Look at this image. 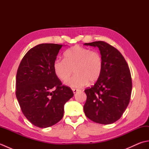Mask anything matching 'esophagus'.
<instances>
[{
	"label": "esophagus",
	"instance_id": "1",
	"mask_svg": "<svg viewBox=\"0 0 149 149\" xmlns=\"http://www.w3.org/2000/svg\"><path fill=\"white\" fill-rule=\"evenodd\" d=\"M72 91H73V92H74V93H75L77 92L79 90H77V89H72Z\"/></svg>",
	"mask_w": 149,
	"mask_h": 149
}]
</instances>
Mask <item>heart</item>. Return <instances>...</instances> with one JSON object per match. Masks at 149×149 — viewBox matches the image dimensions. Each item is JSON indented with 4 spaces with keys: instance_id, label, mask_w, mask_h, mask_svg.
<instances>
[{
    "instance_id": "b5f03b06",
    "label": "heart",
    "mask_w": 149,
    "mask_h": 149,
    "mask_svg": "<svg viewBox=\"0 0 149 149\" xmlns=\"http://www.w3.org/2000/svg\"><path fill=\"white\" fill-rule=\"evenodd\" d=\"M64 59H57L54 63V70L60 80L66 81L73 72L75 75L65 82L68 86L81 88L88 82L99 79L103 68L100 54L95 50L75 45L66 50Z\"/></svg>"
}]
</instances>
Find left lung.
<instances>
[{
	"mask_svg": "<svg viewBox=\"0 0 149 149\" xmlns=\"http://www.w3.org/2000/svg\"><path fill=\"white\" fill-rule=\"evenodd\" d=\"M84 45L97 47L103 61L99 79L93 86L84 90L87 96L84 113L94 122L111 124L120 118L130 101V70L122 54L107 43L98 41Z\"/></svg>",
	"mask_w": 149,
	"mask_h": 149,
	"instance_id": "8db88e82",
	"label": "left lung"
}]
</instances>
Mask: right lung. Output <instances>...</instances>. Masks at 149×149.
Returning a JSON list of instances; mask_svg holds the SVG:
<instances>
[{"label": "right lung", "instance_id": "1", "mask_svg": "<svg viewBox=\"0 0 149 149\" xmlns=\"http://www.w3.org/2000/svg\"><path fill=\"white\" fill-rule=\"evenodd\" d=\"M42 43L31 49L22 58L16 77V96L27 119L40 128L61 120L64 105L74 96L70 88L62 85L54 70V63L62 47Z\"/></svg>", "mask_w": 149, "mask_h": 149}]
</instances>
